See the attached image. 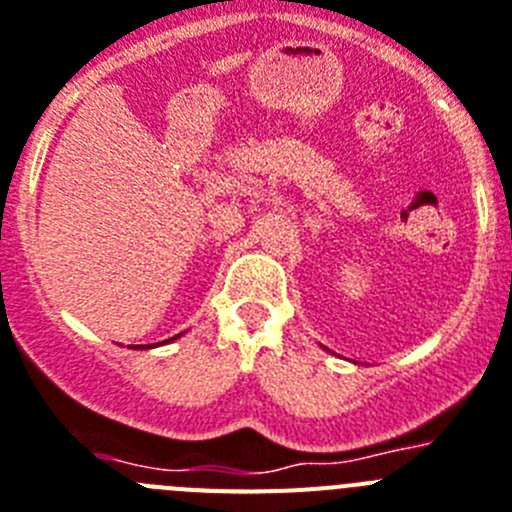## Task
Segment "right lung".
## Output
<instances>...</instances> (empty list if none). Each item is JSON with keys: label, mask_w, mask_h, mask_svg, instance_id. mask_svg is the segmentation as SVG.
<instances>
[{"label": "right lung", "mask_w": 512, "mask_h": 512, "mask_svg": "<svg viewBox=\"0 0 512 512\" xmlns=\"http://www.w3.org/2000/svg\"><path fill=\"white\" fill-rule=\"evenodd\" d=\"M172 340H175V337H172Z\"/></svg>", "instance_id": "add662e5"}]
</instances>
